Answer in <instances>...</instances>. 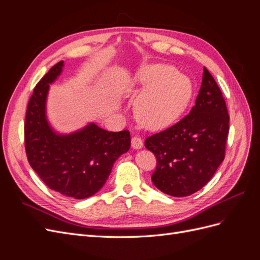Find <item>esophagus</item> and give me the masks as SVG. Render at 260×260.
I'll list each match as a JSON object with an SVG mask.
<instances>
[{"instance_id": "34e87169", "label": "esophagus", "mask_w": 260, "mask_h": 260, "mask_svg": "<svg viewBox=\"0 0 260 260\" xmlns=\"http://www.w3.org/2000/svg\"><path fill=\"white\" fill-rule=\"evenodd\" d=\"M131 146H132V148H135V149H141V148H142L143 147V141H142V139H141L138 136L133 137L132 140H131Z\"/></svg>"}]
</instances>
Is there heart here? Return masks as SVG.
<instances>
[{
	"label": "heart",
	"mask_w": 260,
	"mask_h": 260,
	"mask_svg": "<svg viewBox=\"0 0 260 260\" xmlns=\"http://www.w3.org/2000/svg\"><path fill=\"white\" fill-rule=\"evenodd\" d=\"M133 83L145 89L137 100L136 112L145 127L159 129L175 122L192 99L193 83L169 65H149L140 68Z\"/></svg>",
	"instance_id": "heart-1"
}]
</instances>
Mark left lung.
I'll use <instances>...</instances> for the list:
<instances>
[{"instance_id":"left-lung-1","label":"left lung","mask_w":260,"mask_h":260,"mask_svg":"<svg viewBox=\"0 0 260 260\" xmlns=\"http://www.w3.org/2000/svg\"><path fill=\"white\" fill-rule=\"evenodd\" d=\"M229 114L222 93L204 67L195 105L183 119L145 140L157 159L154 185L175 198L206 185L224 159Z\"/></svg>"}]
</instances>
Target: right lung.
<instances>
[{
	"label": "right lung",
	"mask_w": 260,
	"mask_h": 260,
	"mask_svg": "<svg viewBox=\"0 0 260 260\" xmlns=\"http://www.w3.org/2000/svg\"><path fill=\"white\" fill-rule=\"evenodd\" d=\"M64 61L54 65L38 82L31 95L25 121V146L30 164L51 190L75 200L99 192L111 174L114 162L130 148L127 130L108 132L94 122L59 133L46 115L50 84L60 76Z\"/></svg>",
	"instance_id": "1"
}]
</instances>
